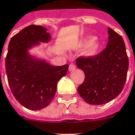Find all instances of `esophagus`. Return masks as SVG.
Returning <instances> with one entry per match:
<instances>
[{
	"label": "esophagus",
	"instance_id": "34e87169",
	"mask_svg": "<svg viewBox=\"0 0 135 135\" xmlns=\"http://www.w3.org/2000/svg\"><path fill=\"white\" fill-rule=\"evenodd\" d=\"M75 69H76V65L74 64H71L69 65V70L70 71H74Z\"/></svg>",
	"mask_w": 135,
	"mask_h": 135
}]
</instances>
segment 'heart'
<instances>
[{
	"label": "heart",
	"instance_id": "heart-1",
	"mask_svg": "<svg viewBox=\"0 0 135 135\" xmlns=\"http://www.w3.org/2000/svg\"><path fill=\"white\" fill-rule=\"evenodd\" d=\"M85 47H87L85 51V56H93L99 50L100 43L93 36H87L82 38L77 45V48L79 49Z\"/></svg>",
	"mask_w": 135,
	"mask_h": 135
}]
</instances>
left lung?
<instances>
[{"label":"left lung","mask_w":135,"mask_h":135,"mask_svg":"<svg viewBox=\"0 0 135 135\" xmlns=\"http://www.w3.org/2000/svg\"><path fill=\"white\" fill-rule=\"evenodd\" d=\"M107 45L99 54L79 57L76 66L85 72V80L77 89L86 103L102 105L121 93L127 76L129 59L122 36L108 28Z\"/></svg>","instance_id":"8db88e82"}]
</instances>
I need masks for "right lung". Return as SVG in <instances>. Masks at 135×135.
<instances>
[{
  "label": "right lung",
  "instance_id": "right-lung-1",
  "mask_svg": "<svg viewBox=\"0 0 135 135\" xmlns=\"http://www.w3.org/2000/svg\"><path fill=\"white\" fill-rule=\"evenodd\" d=\"M51 36L42 26L30 25L11 39L6 58V71L13 96L24 107L44 108L52 101L57 83L68 71L69 65L55 66L31 56L28 50Z\"/></svg>",
  "mask_w": 135,
  "mask_h": 135
}]
</instances>
